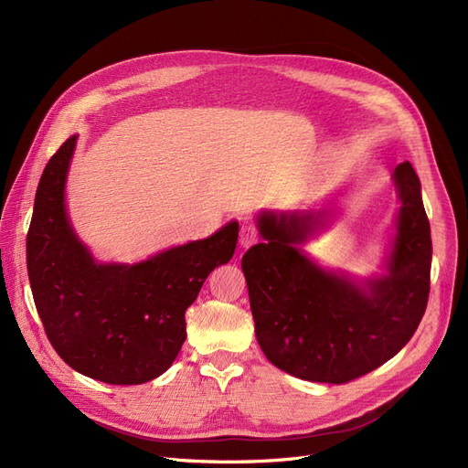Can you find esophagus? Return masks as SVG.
<instances>
[{
    "label": "esophagus",
    "instance_id": "esophagus-1",
    "mask_svg": "<svg viewBox=\"0 0 468 468\" xmlns=\"http://www.w3.org/2000/svg\"><path fill=\"white\" fill-rule=\"evenodd\" d=\"M258 242V230L256 226L246 222L242 224V229H239V246L242 248H250L251 244Z\"/></svg>",
    "mask_w": 468,
    "mask_h": 468
}]
</instances>
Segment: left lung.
Returning a JSON list of instances; mask_svg holds the SVG:
<instances>
[{
  "mask_svg": "<svg viewBox=\"0 0 468 468\" xmlns=\"http://www.w3.org/2000/svg\"><path fill=\"white\" fill-rule=\"evenodd\" d=\"M400 208L380 273L353 277L325 269L303 250L330 229L334 203L306 210H263L261 244L242 258L256 337L281 371L344 385L392 359L426 313L431 269L430 220L410 162L392 172Z\"/></svg>",
  "mask_w": 468,
  "mask_h": 468,
  "instance_id": "left-lung-1",
  "label": "left lung"
}]
</instances>
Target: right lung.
<instances>
[{
	"instance_id": "right-lung-1",
	"label": "right lung",
	"mask_w": 468,
	"mask_h": 468,
	"mask_svg": "<svg viewBox=\"0 0 468 468\" xmlns=\"http://www.w3.org/2000/svg\"><path fill=\"white\" fill-rule=\"evenodd\" d=\"M78 134L38 181L27 234V269L38 316L74 371L107 385H143L165 373L186 342V310L212 269L229 263L238 222L136 263H99L66 208Z\"/></svg>"
}]
</instances>
